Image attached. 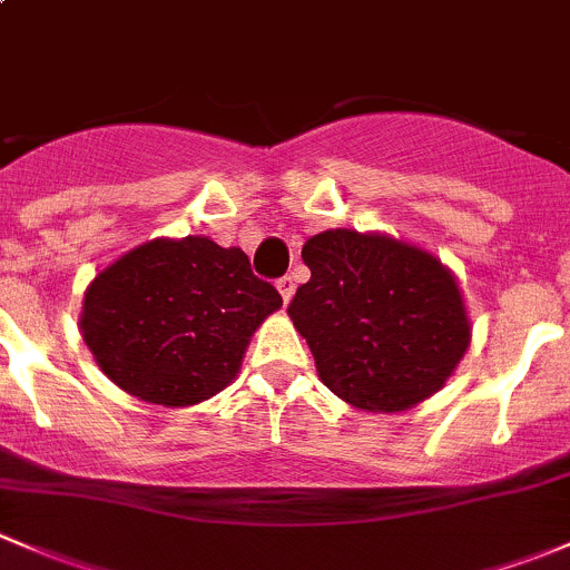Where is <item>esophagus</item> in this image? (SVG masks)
Wrapping results in <instances>:
<instances>
[{"mask_svg":"<svg viewBox=\"0 0 570 570\" xmlns=\"http://www.w3.org/2000/svg\"><path fill=\"white\" fill-rule=\"evenodd\" d=\"M275 286H278L281 297H284V303L292 301V295H295V281L289 278V275H284V278L275 281Z\"/></svg>","mask_w":570,"mask_h":570,"instance_id":"1","label":"esophagus"}]
</instances>
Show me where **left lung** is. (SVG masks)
<instances>
[{
	"mask_svg": "<svg viewBox=\"0 0 570 570\" xmlns=\"http://www.w3.org/2000/svg\"><path fill=\"white\" fill-rule=\"evenodd\" d=\"M312 278L289 317L333 394L394 413L428 400L469 347V320L450 269L381 234L322 232L303 245Z\"/></svg>",
	"mask_w": 570,
	"mask_h": 570,
	"instance_id": "1",
	"label": "left lung"
}]
</instances>
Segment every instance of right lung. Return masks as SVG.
<instances>
[{
  "label": "right lung",
  "instance_id": "right-lung-1",
  "mask_svg": "<svg viewBox=\"0 0 570 570\" xmlns=\"http://www.w3.org/2000/svg\"><path fill=\"white\" fill-rule=\"evenodd\" d=\"M281 303L239 248L206 237L154 239L96 275L82 336L124 392L195 405L234 381L253 331Z\"/></svg>",
  "mask_w": 570,
  "mask_h": 570
}]
</instances>
